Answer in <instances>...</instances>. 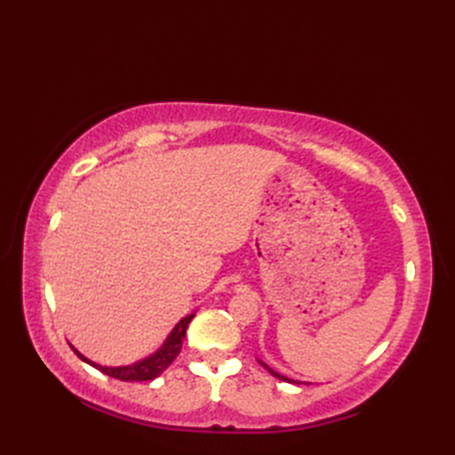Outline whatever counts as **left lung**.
I'll list each match as a JSON object with an SVG mask.
<instances>
[{
	"instance_id": "left-lung-1",
	"label": "left lung",
	"mask_w": 455,
	"mask_h": 455,
	"mask_svg": "<svg viewBox=\"0 0 455 455\" xmlns=\"http://www.w3.org/2000/svg\"><path fill=\"white\" fill-rule=\"evenodd\" d=\"M259 363H262V365L266 367V370H267L269 373H272L274 377H277V379H282V381H289V383H299V381H293V379H289V377H285V375H282V373H277V371H274V370H272V367H267V365H266L264 362H259Z\"/></svg>"
}]
</instances>
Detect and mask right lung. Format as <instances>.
<instances>
[{"label": "right lung", "instance_id": "right-lung-1", "mask_svg": "<svg viewBox=\"0 0 455 455\" xmlns=\"http://www.w3.org/2000/svg\"><path fill=\"white\" fill-rule=\"evenodd\" d=\"M193 316H196V313L183 316L181 321L172 328V332L168 334V338L164 340V344L158 347L156 352H152L150 355L142 357V360H137V362L129 363V365H113L111 367V365L95 363V362L88 360V357H85L82 352L76 350L72 344H70V347L82 362L90 363L92 367H95V370H100L105 375L115 377V379H121V381H152V379H156L158 375L166 371L170 363L176 360L178 354L181 352L183 338H186V331H188V326H189Z\"/></svg>", "mask_w": 455, "mask_h": 455}]
</instances>
